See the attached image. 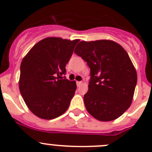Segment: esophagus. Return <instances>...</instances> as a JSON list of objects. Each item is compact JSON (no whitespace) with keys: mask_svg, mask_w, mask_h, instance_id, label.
Segmentation results:
<instances>
[{"mask_svg":"<svg viewBox=\"0 0 152 152\" xmlns=\"http://www.w3.org/2000/svg\"><path fill=\"white\" fill-rule=\"evenodd\" d=\"M82 82H76V85H77L78 87H79V86L82 85Z\"/></svg>","mask_w":152,"mask_h":152,"instance_id":"34e87169","label":"esophagus"}]
</instances>
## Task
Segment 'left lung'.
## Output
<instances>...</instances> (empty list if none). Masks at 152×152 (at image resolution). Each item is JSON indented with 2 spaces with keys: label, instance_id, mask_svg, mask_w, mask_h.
I'll return each instance as SVG.
<instances>
[{
  "label": "left lung",
  "instance_id": "obj_1",
  "mask_svg": "<svg viewBox=\"0 0 152 152\" xmlns=\"http://www.w3.org/2000/svg\"><path fill=\"white\" fill-rule=\"evenodd\" d=\"M74 52L90 68L84 96L86 110L100 121L117 119L131 105L137 84V72L127 52L110 39L81 41Z\"/></svg>",
  "mask_w": 152,
  "mask_h": 152
}]
</instances>
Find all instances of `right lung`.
Here are the masks:
<instances>
[{
	"label": "right lung",
	"mask_w": 152,
	"mask_h": 152,
	"mask_svg": "<svg viewBox=\"0 0 152 152\" xmlns=\"http://www.w3.org/2000/svg\"><path fill=\"white\" fill-rule=\"evenodd\" d=\"M79 39L46 37L35 44L23 59L19 89L31 112L51 120L68 109L76 90V81L59 79L65 74Z\"/></svg>",
	"instance_id": "right-lung-1"
}]
</instances>
